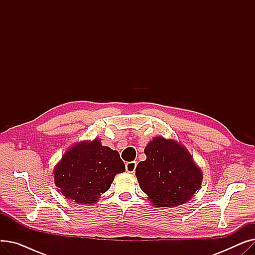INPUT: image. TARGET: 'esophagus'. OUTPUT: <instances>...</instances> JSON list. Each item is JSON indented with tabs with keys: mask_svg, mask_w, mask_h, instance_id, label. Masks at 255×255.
I'll list each match as a JSON object with an SVG mask.
<instances>
[{
	"mask_svg": "<svg viewBox=\"0 0 255 255\" xmlns=\"http://www.w3.org/2000/svg\"><path fill=\"white\" fill-rule=\"evenodd\" d=\"M135 167H136V162L135 161H131V162H127L125 165V168L128 172L132 173L135 171Z\"/></svg>",
	"mask_w": 255,
	"mask_h": 255,
	"instance_id": "esophagus-1",
	"label": "esophagus"
}]
</instances>
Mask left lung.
Returning a JSON list of instances; mask_svg holds the SVG:
<instances>
[{
    "mask_svg": "<svg viewBox=\"0 0 255 255\" xmlns=\"http://www.w3.org/2000/svg\"><path fill=\"white\" fill-rule=\"evenodd\" d=\"M146 159L135 169L140 189L156 208L189 202L203 182V172L183 144L155 136L144 148Z\"/></svg>",
    "mask_w": 255,
    "mask_h": 255,
    "instance_id": "8db88e82",
    "label": "left lung"
}]
</instances>
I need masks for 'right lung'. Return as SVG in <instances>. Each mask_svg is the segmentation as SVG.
I'll return each instance as SVG.
<instances>
[{"label": "right lung", "mask_w": 255, "mask_h": 255, "mask_svg": "<svg viewBox=\"0 0 255 255\" xmlns=\"http://www.w3.org/2000/svg\"><path fill=\"white\" fill-rule=\"evenodd\" d=\"M125 171L118 151L99 138L79 141L67 150L53 169V179L67 199L93 205L111 188L116 175Z\"/></svg>", "instance_id": "right-lung-1"}]
</instances>
